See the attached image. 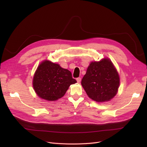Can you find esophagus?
<instances>
[{"mask_svg": "<svg viewBox=\"0 0 147 147\" xmlns=\"http://www.w3.org/2000/svg\"><path fill=\"white\" fill-rule=\"evenodd\" d=\"M76 80H77V82H78V83H80V82H81V78H77V79H76Z\"/></svg>", "mask_w": 147, "mask_h": 147, "instance_id": "obj_1", "label": "esophagus"}]
</instances>
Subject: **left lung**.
<instances>
[{
	"mask_svg": "<svg viewBox=\"0 0 147 147\" xmlns=\"http://www.w3.org/2000/svg\"><path fill=\"white\" fill-rule=\"evenodd\" d=\"M81 84L90 98L102 102L109 101L117 94L120 78L111 61L104 58L89 64Z\"/></svg>",
	"mask_w": 147,
	"mask_h": 147,
	"instance_id": "1",
	"label": "left lung"
}]
</instances>
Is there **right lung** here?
Masks as SVG:
<instances>
[{"label": "right lung", "mask_w": 147, "mask_h": 147, "mask_svg": "<svg viewBox=\"0 0 147 147\" xmlns=\"http://www.w3.org/2000/svg\"><path fill=\"white\" fill-rule=\"evenodd\" d=\"M76 82L68 69L45 60L38 66L34 73L33 86L40 98L54 101L63 97L69 86Z\"/></svg>", "instance_id": "add662e5"}]
</instances>
